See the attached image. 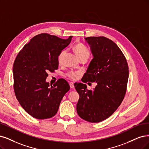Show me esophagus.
I'll return each instance as SVG.
<instances>
[{
	"instance_id": "34e87169",
	"label": "esophagus",
	"mask_w": 149,
	"mask_h": 149,
	"mask_svg": "<svg viewBox=\"0 0 149 149\" xmlns=\"http://www.w3.org/2000/svg\"><path fill=\"white\" fill-rule=\"evenodd\" d=\"M74 82H70V83H69V85H70V87L71 88H74Z\"/></svg>"
}]
</instances>
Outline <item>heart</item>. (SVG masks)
<instances>
[{
	"label": "heart",
	"instance_id": "b5f03b06",
	"mask_svg": "<svg viewBox=\"0 0 149 149\" xmlns=\"http://www.w3.org/2000/svg\"><path fill=\"white\" fill-rule=\"evenodd\" d=\"M74 50L77 55L78 57L80 58L82 57H88V58L90 56V52L84 44H82L81 43H76L74 47ZM65 51L63 50L60 52L59 56H58V62L61 63L62 62V60L63 58L64 55L65 54ZM80 75V72L77 71H74V70H70L67 73V75L69 77V78L72 79H75L79 77Z\"/></svg>",
	"mask_w": 149,
	"mask_h": 149
}]
</instances>
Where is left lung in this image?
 <instances>
[{
	"label": "left lung",
	"instance_id": "8db88e82",
	"mask_svg": "<svg viewBox=\"0 0 149 149\" xmlns=\"http://www.w3.org/2000/svg\"><path fill=\"white\" fill-rule=\"evenodd\" d=\"M93 59L81 81L96 82L93 90L85 84L75 83L80 96L77 104L79 117L87 122L99 123L113 113L123 101L126 91L129 70L125 56L112 40L105 37H89Z\"/></svg>",
	"mask_w": 149,
	"mask_h": 149
}]
</instances>
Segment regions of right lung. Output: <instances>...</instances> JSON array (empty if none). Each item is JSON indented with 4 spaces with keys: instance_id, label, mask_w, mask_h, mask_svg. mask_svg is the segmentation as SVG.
Wrapping results in <instances>:
<instances>
[{
    "instance_id": "obj_1",
    "label": "right lung",
    "mask_w": 149,
    "mask_h": 149,
    "mask_svg": "<svg viewBox=\"0 0 149 149\" xmlns=\"http://www.w3.org/2000/svg\"><path fill=\"white\" fill-rule=\"evenodd\" d=\"M72 36L63 39L42 33L32 38L19 52L13 64V88L24 111L32 117L47 119L57 113L61 101L70 90L68 82L59 79L49 86L48 72L58 68V56Z\"/></svg>"
}]
</instances>
